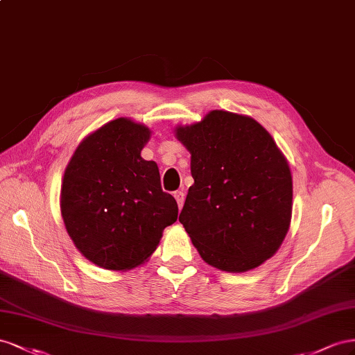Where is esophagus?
Masks as SVG:
<instances>
[{"mask_svg":"<svg viewBox=\"0 0 355 355\" xmlns=\"http://www.w3.org/2000/svg\"><path fill=\"white\" fill-rule=\"evenodd\" d=\"M174 198L177 199V204H178V208L181 209V207H183V204H184V191H181V190L175 191V193H174Z\"/></svg>","mask_w":355,"mask_h":355,"instance_id":"obj_1","label":"esophagus"}]
</instances>
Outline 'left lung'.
I'll use <instances>...</instances> for the list:
<instances>
[{
    "instance_id": "8db88e82",
    "label": "left lung",
    "mask_w": 355,
    "mask_h": 355,
    "mask_svg": "<svg viewBox=\"0 0 355 355\" xmlns=\"http://www.w3.org/2000/svg\"><path fill=\"white\" fill-rule=\"evenodd\" d=\"M175 135L190 151L195 180L178 220L200 257L226 272L260 266L290 226L287 159L254 119L223 110L178 126Z\"/></svg>"
}]
</instances>
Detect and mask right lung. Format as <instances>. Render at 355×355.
<instances>
[{
	"mask_svg": "<svg viewBox=\"0 0 355 355\" xmlns=\"http://www.w3.org/2000/svg\"><path fill=\"white\" fill-rule=\"evenodd\" d=\"M148 139L147 126L111 120L80 143L65 169L60 212L67 232L99 268L139 266L177 221L178 205L162 190L156 162L141 157Z\"/></svg>",
	"mask_w": 355,
	"mask_h": 355,
	"instance_id": "right-lung-1",
	"label": "right lung"
}]
</instances>
